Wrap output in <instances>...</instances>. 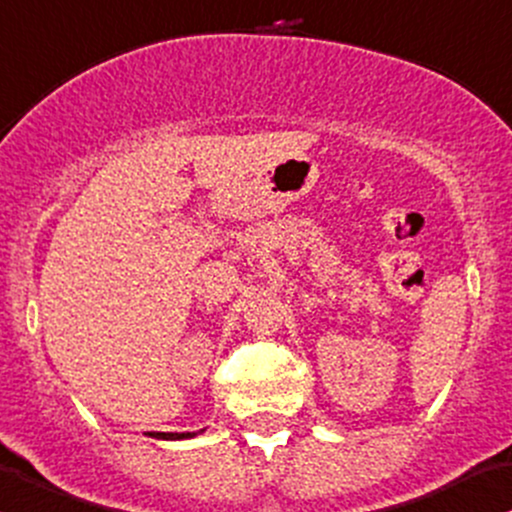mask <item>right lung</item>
<instances>
[{
  "label": "right lung",
  "instance_id": "add662e5",
  "mask_svg": "<svg viewBox=\"0 0 512 512\" xmlns=\"http://www.w3.org/2000/svg\"><path fill=\"white\" fill-rule=\"evenodd\" d=\"M149 437H157V439H188L193 437L191 432H184V434H176V432H152Z\"/></svg>",
  "mask_w": 512,
  "mask_h": 512
}]
</instances>
